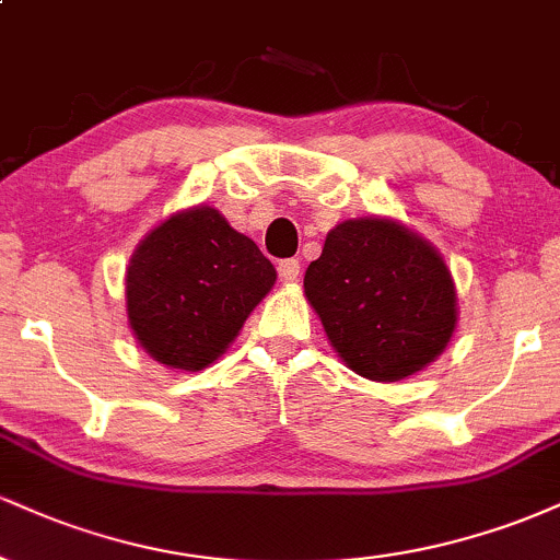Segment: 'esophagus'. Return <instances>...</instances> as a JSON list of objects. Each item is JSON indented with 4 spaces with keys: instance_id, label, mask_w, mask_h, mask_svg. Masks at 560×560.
I'll return each mask as SVG.
<instances>
[{
    "instance_id": "1",
    "label": "esophagus",
    "mask_w": 560,
    "mask_h": 560,
    "mask_svg": "<svg viewBox=\"0 0 560 560\" xmlns=\"http://www.w3.org/2000/svg\"><path fill=\"white\" fill-rule=\"evenodd\" d=\"M298 276H300V260L289 258V260L279 262V279L284 281V284H292V281H298Z\"/></svg>"
}]
</instances>
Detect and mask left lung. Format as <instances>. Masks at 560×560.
<instances>
[{
    "label": "left lung",
    "instance_id": "left-lung-1",
    "mask_svg": "<svg viewBox=\"0 0 560 560\" xmlns=\"http://www.w3.org/2000/svg\"><path fill=\"white\" fill-rule=\"evenodd\" d=\"M305 298L347 369L400 382L432 365L458 326L445 258L395 218L337 223L305 271Z\"/></svg>",
    "mask_w": 560,
    "mask_h": 560
}]
</instances>
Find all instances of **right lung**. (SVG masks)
Listing matches in <instances>:
<instances>
[{"instance_id":"add662e5","label":"right lung","mask_w":560,"mask_h":560,"mask_svg":"<svg viewBox=\"0 0 560 560\" xmlns=\"http://www.w3.org/2000/svg\"><path fill=\"white\" fill-rule=\"evenodd\" d=\"M273 284L276 268L258 244L215 208L195 205L160 221L133 249L128 326L152 361L202 371L229 350Z\"/></svg>"}]
</instances>
